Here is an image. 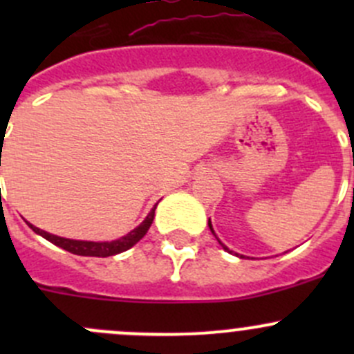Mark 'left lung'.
I'll list each match as a JSON object with an SVG mask.
<instances>
[{
  "instance_id": "8db88e82",
  "label": "left lung",
  "mask_w": 354,
  "mask_h": 354,
  "mask_svg": "<svg viewBox=\"0 0 354 354\" xmlns=\"http://www.w3.org/2000/svg\"><path fill=\"white\" fill-rule=\"evenodd\" d=\"M209 227H210V231H212V234H214V236H216V233H214V227H212V224H210V219H209ZM216 238H217V236H216ZM217 241H219V245H221V246H223V248H224V250H226V252H227V253H234V252H231V250H230V248H227V246H226V245H224V243H223V241H221V240H219V238H217ZM234 255H236V257H240V259H243V257H245V255H240V253H234Z\"/></svg>"
}]
</instances>
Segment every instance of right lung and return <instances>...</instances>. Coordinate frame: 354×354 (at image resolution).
<instances>
[{
	"label": "right lung",
	"instance_id": "1",
	"mask_svg": "<svg viewBox=\"0 0 354 354\" xmlns=\"http://www.w3.org/2000/svg\"><path fill=\"white\" fill-rule=\"evenodd\" d=\"M156 207H157V203L154 207H152V210L147 214V217H145V219L142 221V223L138 224L135 230H131L128 234H124V236L118 238V240H113V241L70 240V238L56 236V234L48 233V231L39 230V227H35L34 224H30V223H27V224L35 234L46 238V240L51 241L53 245L59 246V248L66 250V252L75 253V255H82V257H113V255H118V253L130 250L131 246L137 245L138 241H140L142 238L145 236V233H147L149 227H151L152 221H154Z\"/></svg>",
	"mask_w": 354,
	"mask_h": 354
}]
</instances>
